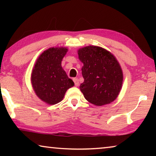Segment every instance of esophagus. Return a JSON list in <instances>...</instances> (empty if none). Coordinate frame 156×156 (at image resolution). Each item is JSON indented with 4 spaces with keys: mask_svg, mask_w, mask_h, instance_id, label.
Listing matches in <instances>:
<instances>
[{
    "mask_svg": "<svg viewBox=\"0 0 156 156\" xmlns=\"http://www.w3.org/2000/svg\"><path fill=\"white\" fill-rule=\"evenodd\" d=\"M73 82H74L75 86L78 87L79 85V80H78V78H73Z\"/></svg>",
    "mask_w": 156,
    "mask_h": 156,
    "instance_id": "1",
    "label": "esophagus"
}]
</instances>
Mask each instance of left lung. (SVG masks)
Instances as JSON below:
<instances>
[{"label": "left lung", "instance_id": "1", "mask_svg": "<svg viewBox=\"0 0 156 156\" xmlns=\"http://www.w3.org/2000/svg\"><path fill=\"white\" fill-rule=\"evenodd\" d=\"M78 54L83 63L84 82L80 89L85 99L96 106L114 101L123 83V72L116 58L107 49L94 45L80 48Z\"/></svg>", "mask_w": 156, "mask_h": 156}]
</instances>
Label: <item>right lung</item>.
I'll use <instances>...</instances> for the list:
<instances>
[{"label":"right lung","mask_w":156,"mask_h":156,"mask_svg":"<svg viewBox=\"0 0 156 156\" xmlns=\"http://www.w3.org/2000/svg\"><path fill=\"white\" fill-rule=\"evenodd\" d=\"M67 47H50L38 56L31 74V85L37 96L53 105L62 101L66 91L74 85L61 65Z\"/></svg>","instance_id":"right-lung-1"}]
</instances>
